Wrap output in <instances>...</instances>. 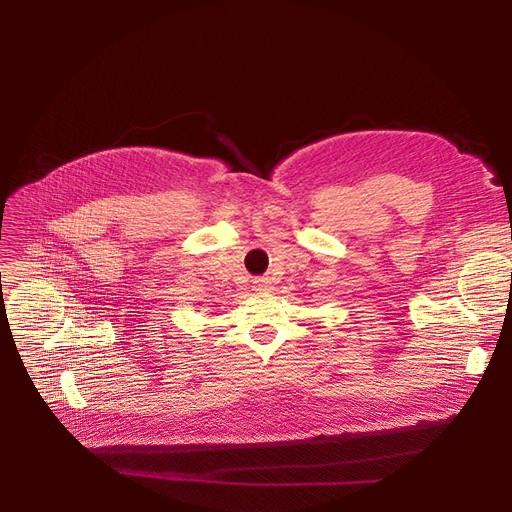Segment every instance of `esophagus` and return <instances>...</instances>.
Segmentation results:
<instances>
[{
  "label": "esophagus",
  "instance_id": "1",
  "mask_svg": "<svg viewBox=\"0 0 512 512\" xmlns=\"http://www.w3.org/2000/svg\"><path fill=\"white\" fill-rule=\"evenodd\" d=\"M253 288H255L257 292H263V290L270 288V282H267V278H257V280L253 282Z\"/></svg>",
  "mask_w": 512,
  "mask_h": 512
}]
</instances>
